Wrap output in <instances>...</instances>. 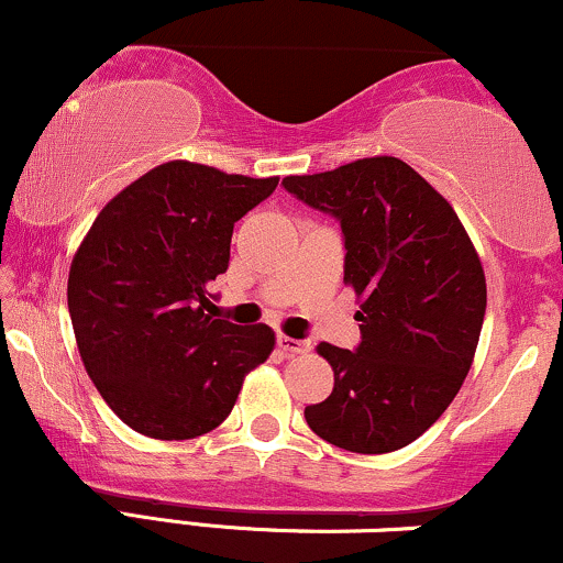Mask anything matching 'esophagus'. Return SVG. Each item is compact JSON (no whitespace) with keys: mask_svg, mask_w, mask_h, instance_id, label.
I'll return each instance as SVG.
<instances>
[{"mask_svg":"<svg viewBox=\"0 0 563 563\" xmlns=\"http://www.w3.org/2000/svg\"><path fill=\"white\" fill-rule=\"evenodd\" d=\"M276 342H279V347L287 355H302V353H308V350H310L308 340H295V336H287V334L276 336Z\"/></svg>","mask_w":563,"mask_h":563,"instance_id":"obj_1","label":"esophagus"}]
</instances>
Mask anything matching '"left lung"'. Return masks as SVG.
<instances>
[{
  "label": "left lung",
  "instance_id": "obj_1",
  "mask_svg": "<svg viewBox=\"0 0 563 563\" xmlns=\"http://www.w3.org/2000/svg\"><path fill=\"white\" fill-rule=\"evenodd\" d=\"M284 189L340 221L361 345L321 342L334 372L308 427L350 453H393L445 413L477 350L485 271L451 202L398 157H363Z\"/></svg>",
  "mask_w": 563,
  "mask_h": 563
}]
</instances>
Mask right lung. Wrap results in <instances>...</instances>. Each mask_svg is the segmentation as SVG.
Listing matches in <instances>:
<instances>
[{"label":"right lung","mask_w":563,"mask_h":563,"mask_svg":"<svg viewBox=\"0 0 563 563\" xmlns=\"http://www.w3.org/2000/svg\"><path fill=\"white\" fill-rule=\"evenodd\" d=\"M276 184L170 161L112 197L84 236L68 276L73 332L86 374L134 432H210L274 350L266 323L213 319L208 284L229 268L234 223Z\"/></svg>","instance_id":"1"}]
</instances>
